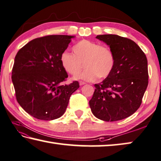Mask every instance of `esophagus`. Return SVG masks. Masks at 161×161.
Segmentation results:
<instances>
[{
	"mask_svg": "<svg viewBox=\"0 0 161 161\" xmlns=\"http://www.w3.org/2000/svg\"><path fill=\"white\" fill-rule=\"evenodd\" d=\"M86 82H84V81H80V86H82L84 85V84H85Z\"/></svg>",
	"mask_w": 161,
	"mask_h": 161,
	"instance_id": "1",
	"label": "esophagus"
}]
</instances>
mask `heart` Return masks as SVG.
Returning <instances> with one entry per match:
<instances>
[{"label": "heart", "instance_id": "b5f03b06", "mask_svg": "<svg viewBox=\"0 0 161 161\" xmlns=\"http://www.w3.org/2000/svg\"><path fill=\"white\" fill-rule=\"evenodd\" d=\"M74 53L64 51L60 55V62L65 70L72 75L78 74L83 68L82 73L75 76V80L93 81L98 79H106L115 67L114 52L108 46H102L89 40H81L73 46Z\"/></svg>", "mask_w": 161, "mask_h": 161}]
</instances>
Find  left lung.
Here are the masks:
<instances>
[{"instance_id":"8db88e82","label":"left lung","mask_w":161,"mask_h":161,"mask_svg":"<svg viewBox=\"0 0 161 161\" xmlns=\"http://www.w3.org/2000/svg\"><path fill=\"white\" fill-rule=\"evenodd\" d=\"M96 39L110 46L116 63L109 77L94 85L89 106L93 115L101 120H120L141 106L148 84L147 57L139 46L127 38L103 34Z\"/></svg>"}]
</instances>
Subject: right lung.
Masks as SVG:
<instances>
[{
  "label": "right lung",
  "instance_id": "right-lung-1",
  "mask_svg": "<svg viewBox=\"0 0 161 161\" xmlns=\"http://www.w3.org/2000/svg\"><path fill=\"white\" fill-rule=\"evenodd\" d=\"M74 36L48 35L36 38L17 52L12 69L18 103L34 118L52 120L62 116L80 84L63 82L68 77L60 55Z\"/></svg>",
  "mask_w": 161,
  "mask_h": 161
}]
</instances>
